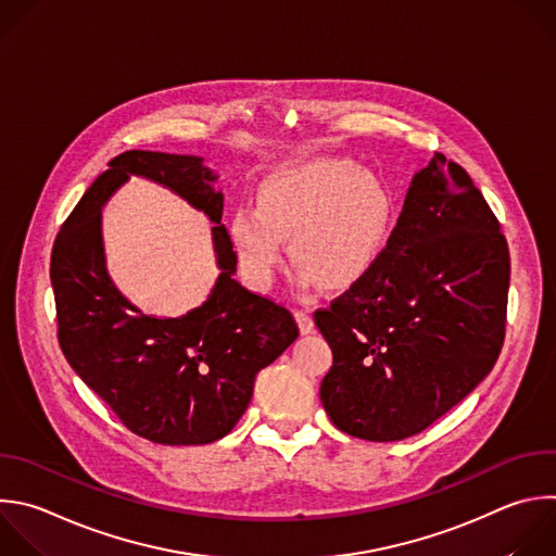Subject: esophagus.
Returning <instances> with one entry per match:
<instances>
[{
  "instance_id": "esophagus-1",
  "label": "esophagus",
  "mask_w": 556,
  "mask_h": 556,
  "mask_svg": "<svg viewBox=\"0 0 556 556\" xmlns=\"http://www.w3.org/2000/svg\"><path fill=\"white\" fill-rule=\"evenodd\" d=\"M294 318H296V323H299L301 333H309V331L314 329V318H312L309 309H305V307H296V309H294Z\"/></svg>"
}]
</instances>
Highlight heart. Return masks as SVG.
<instances>
[{
  "instance_id": "obj_1",
  "label": "heart",
  "mask_w": 556,
  "mask_h": 556,
  "mask_svg": "<svg viewBox=\"0 0 556 556\" xmlns=\"http://www.w3.org/2000/svg\"><path fill=\"white\" fill-rule=\"evenodd\" d=\"M393 199L380 174L349 159H320L270 174L257 210L236 207L227 220L247 281L268 290L290 255L301 279L342 288L357 279L384 244Z\"/></svg>"
}]
</instances>
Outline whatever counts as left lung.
Returning <instances> with one entry per match:
<instances>
[{"instance_id": "1", "label": "left lung", "mask_w": 556, "mask_h": 556, "mask_svg": "<svg viewBox=\"0 0 556 556\" xmlns=\"http://www.w3.org/2000/svg\"><path fill=\"white\" fill-rule=\"evenodd\" d=\"M510 257L471 176L443 152L415 174L387 247L314 323L331 346L320 402L364 441L424 432L493 368Z\"/></svg>"}]
</instances>
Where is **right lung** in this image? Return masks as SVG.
Wrapping results in <instances>:
<instances>
[{
	"label": "right lung",
	"instance_id": "1",
	"mask_svg": "<svg viewBox=\"0 0 556 556\" xmlns=\"http://www.w3.org/2000/svg\"><path fill=\"white\" fill-rule=\"evenodd\" d=\"M130 173L156 179L217 227L224 273L211 299L180 319L139 313L112 286L103 266L99 214ZM203 159L126 150L104 169L63 223L52 249L59 344L83 382L137 437L159 445H207L227 437L253 397L255 376L299 336L281 303L233 279L236 253L220 225Z\"/></svg>",
	"mask_w": 556,
	"mask_h": 556
}]
</instances>
